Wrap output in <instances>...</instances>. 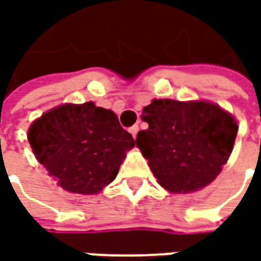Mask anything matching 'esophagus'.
Returning a JSON list of instances; mask_svg holds the SVG:
<instances>
[{
	"label": "esophagus",
	"mask_w": 261,
	"mask_h": 261,
	"mask_svg": "<svg viewBox=\"0 0 261 261\" xmlns=\"http://www.w3.org/2000/svg\"><path fill=\"white\" fill-rule=\"evenodd\" d=\"M129 132H130V135L134 136V138H136V134L139 132V126L134 125L132 127H129Z\"/></svg>",
	"instance_id": "obj_1"
}]
</instances>
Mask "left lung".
<instances>
[{"label": "left lung", "mask_w": 261, "mask_h": 261, "mask_svg": "<svg viewBox=\"0 0 261 261\" xmlns=\"http://www.w3.org/2000/svg\"><path fill=\"white\" fill-rule=\"evenodd\" d=\"M136 145L158 183L170 192L190 193L221 173L236 141V119L206 101L154 100L144 107Z\"/></svg>", "instance_id": "8db88e82"}]
</instances>
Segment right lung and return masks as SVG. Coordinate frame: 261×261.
<instances>
[{
    "mask_svg": "<svg viewBox=\"0 0 261 261\" xmlns=\"http://www.w3.org/2000/svg\"><path fill=\"white\" fill-rule=\"evenodd\" d=\"M37 161L62 189L94 195L112 183L135 139L112 110L64 105L46 112L29 129Z\"/></svg>",
    "mask_w": 261,
    "mask_h": 261,
    "instance_id": "1",
    "label": "right lung"
}]
</instances>
